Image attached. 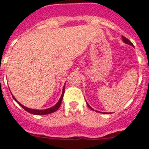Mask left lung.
I'll return each mask as SVG.
<instances>
[{
    "label": "left lung",
    "instance_id": "8db88e82",
    "mask_svg": "<svg viewBox=\"0 0 149 149\" xmlns=\"http://www.w3.org/2000/svg\"><path fill=\"white\" fill-rule=\"evenodd\" d=\"M122 41H123V42H125V44H127V45H131L132 46V47H134V45L132 44V43L131 42H130V41L128 40V39H127V38H125V37H124L123 36H122ZM86 104L88 105V107H89V108L91 109V110H95L93 108V107H90V105L89 104L87 103V102H86ZM95 111H96V112H98V113H104V114H110V113H103V112H101V111H98V110H95Z\"/></svg>",
    "mask_w": 149,
    "mask_h": 149
}]
</instances>
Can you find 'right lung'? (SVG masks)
<instances>
[{
  "instance_id": "obj_1",
  "label": "right lung",
  "mask_w": 149,
  "mask_h": 149,
  "mask_svg": "<svg viewBox=\"0 0 149 149\" xmlns=\"http://www.w3.org/2000/svg\"><path fill=\"white\" fill-rule=\"evenodd\" d=\"M64 93H65V85L63 86L62 95H61V96H60V99H59V101H57V103H56L54 106L51 107H49V108H48V109H45V110H36V109H31V108H29V107H27L24 106L23 104H22L21 103H19V102H18V101L16 100V98H15L14 96H13V94H12V95H13V99L15 100L17 103H18V104L22 107V108L24 109L26 111H27L28 113H30L34 114V115H46V114L52 113H54V112L56 111V110H58L59 107H60V105H61L62 101H63V94H64Z\"/></svg>"
}]
</instances>
